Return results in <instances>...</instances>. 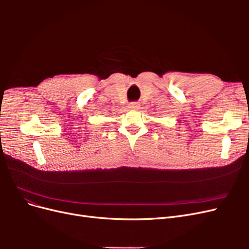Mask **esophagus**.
<instances>
[{
    "label": "esophagus",
    "instance_id": "esophagus-1",
    "mask_svg": "<svg viewBox=\"0 0 249 249\" xmlns=\"http://www.w3.org/2000/svg\"><path fill=\"white\" fill-rule=\"evenodd\" d=\"M129 107H130L131 109H137V108L139 107V103H137V102H132V103H130Z\"/></svg>",
    "mask_w": 249,
    "mask_h": 249
}]
</instances>
